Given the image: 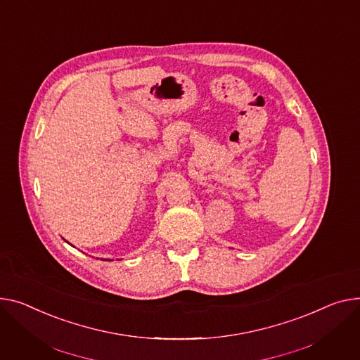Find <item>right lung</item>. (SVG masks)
I'll list each match as a JSON object with an SVG mask.
<instances>
[{"instance_id":"obj_1","label":"right lung","mask_w":360,"mask_h":360,"mask_svg":"<svg viewBox=\"0 0 360 360\" xmlns=\"http://www.w3.org/2000/svg\"><path fill=\"white\" fill-rule=\"evenodd\" d=\"M101 260H111V259H101Z\"/></svg>"}]
</instances>
